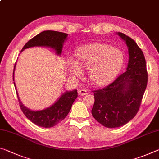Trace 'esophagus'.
<instances>
[{
	"instance_id": "obj_1",
	"label": "esophagus",
	"mask_w": 159,
	"mask_h": 159,
	"mask_svg": "<svg viewBox=\"0 0 159 159\" xmlns=\"http://www.w3.org/2000/svg\"><path fill=\"white\" fill-rule=\"evenodd\" d=\"M87 93H88V90L86 89H80V90H79V95H86Z\"/></svg>"
}]
</instances>
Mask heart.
Wrapping results in <instances>:
<instances>
[{
    "label": "heart",
    "mask_w": 159,
    "mask_h": 159,
    "mask_svg": "<svg viewBox=\"0 0 159 159\" xmlns=\"http://www.w3.org/2000/svg\"><path fill=\"white\" fill-rule=\"evenodd\" d=\"M76 61L68 59L70 74L80 76L83 69H89V76L93 84L104 85L111 81L122 69L124 54L119 48L96 42L79 47L75 51Z\"/></svg>",
    "instance_id": "b5f03b06"
}]
</instances>
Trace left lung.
Returning <instances> with one entry per match:
<instances>
[{
  "label": "left lung",
  "mask_w": 159,
  "mask_h": 159,
  "mask_svg": "<svg viewBox=\"0 0 159 159\" xmlns=\"http://www.w3.org/2000/svg\"><path fill=\"white\" fill-rule=\"evenodd\" d=\"M126 42L129 53L127 70L112 84L95 90L92 115L108 128L119 127L133 119L139 109L148 81L143 52L129 37L118 32Z\"/></svg>",
  "instance_id": "obj_1"
}]
</instances>
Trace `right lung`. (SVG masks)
<instances>
[{
	"label": "right lung",
	"instance_id": "obj_1",
	"mask_svg": "<svg viewBox=\"0 0 159 159\" xmlns=\"http://www.w3.org/2000/svg\"><path fill=\"white\" fill-rule=\"evenodd\" d=\"M67 36L68 34L64 33V32L46 30V31L42 32L41 33L36 35L33 38L29 40L22 49V51L30 47H48L54 49L57 55H61L63 44H64L65 40L66 39ZM15 69H16V64H15L13 75H12L13 80ZM14 85L17 95L15 82ZM77 97V90H74L72 91H66L52 106L44 110H39V111H33V110H30L24 106L17 95L20 107L27 119L36 125L45 128L52 127L61 122L69 114L73 102H74Z\"/></svg>",
	"mask_w": 159,
	"mask_h": 159
}]
</instances>
